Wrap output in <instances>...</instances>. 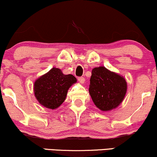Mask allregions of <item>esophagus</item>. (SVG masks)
I'll use <instances>...</instances> for the list:
<instances>
[{"mask_svg": "<svg viewBox=\"0 0 157 157\" xmlns=\"http://www.w3.org/2000/svg\"><path fill=\"white\" fill-rule=\"evenodd\" d=\"M77 79H78V81L80 83H84L85 82V78L83 77H79Z\"/></svg>", "mask_w": 157, "mask_h": 157, "instance_id": "34e87169", "label": "esophagus"}]
</instances>
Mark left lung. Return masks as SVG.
<instances>
[{
    "instance_id": "1",
    "label": "left lung",
    "mask_w": 157,
    "mask_h": 157,
    "mask_svg": "<svg viewBox=\"0 0 157 157\" xmlns=\"http://www.w3.org/2000/svg\"><path fill=\"white\" fill-rule=\"evenodd\" d=\"M127 85L124 77L104 67L92 69L89 93L94 105L102 111L111 110L121 103Z\"/></svg>"
}]
</instances>
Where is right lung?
I'll return each mask as SVG.
<instances>
[{"instance_id": "1", "label": "right lung", "mask_w": 157, "mask_h": 157, "mask_svg": "<svg viewBox=\"0 0 157 157\" xmlns=\"http://www.w3.org/2000/svg\"><path fill=\"white\" fill-rule=\"evenodd\" d=\"M76 82V77L72 75H63L60 69L52 68L36 80V98L41 105L54 109L63 102L69 87Z\"/></svg>"}]
</instances>
